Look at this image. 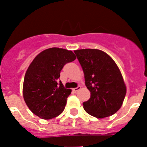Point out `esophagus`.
<instances>
[{"instance_id":"1","label":"esophagus","mask_w":147,"mask_h":147,"mask_svg":"<svg viewBox=\"0 0 147 147\" xmlns=\"http://www.w3.org/2000/svg\"><path fill=\"white\" fill-rule=\"evenodd\" d=\"M81 89V87L80 86H78L77 88H73L72 89V90L74 92V93H76V92L77 91H79V90H80Z\"/></svg>"}]
</instances>
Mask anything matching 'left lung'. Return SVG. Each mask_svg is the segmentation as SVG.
Segmentation results:
<instances>
[{
    "label": "left lung",
    "mask_w": 147,
    "mask_h": 147,
    "mask_svg": "<svg viewBox=\"0 0 147 147\" xmlns=\"http://www.w3.org/2000/svg\"><path fill=\"white\" fill-rule=\"evenodd\" d=\"M85 75L90 98L83 102L85 110L98 119L113 115L121 107L126 85L113 59L98 49L74 51Z\"/></svg>",
    "instance_id": "obj_1"
}]
</instances>
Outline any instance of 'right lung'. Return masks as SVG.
<instances>
[{
  "mask_svg": "<svg viewBox=\"0 0 147 147\" xmlns=\"http://www.w3.org/2000/svg\"><path fill=\"white\" fill-rule=\"evenodd\" d=\"M76 59L71 51L51 48L40 52L28 66L24 77L23 98L30 110L42 119H51L65 107L71 89L59 82L65 65Z\"/></svg>",
  "mask_w": 147,
  "mask_h": 147,
  "instance_id": "1",
  "label": "right lung"
}]
</instances>
